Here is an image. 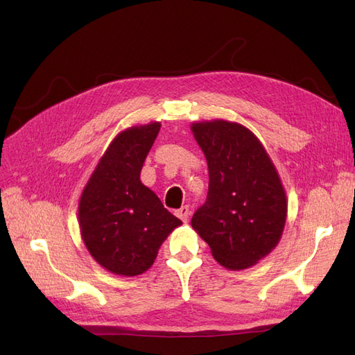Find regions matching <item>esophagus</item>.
I'll return each instance as SVG.
<instances>
[{"mask_svg": "<svg viewBox=\"0 0 355 355\" xmlns=\"http://www.w3.org/2000/svg\"><path fill=\"white\" fill-rule=\"evenodd\" d=\"M189 214H191V210H189L188 206H182L179 210H176V216L182 222H188L189 220Z\"/></svg>", "mask_w": 355, "mask_h": 355, "instance_id": "esophagus-1", "label": "esophagus"}]
</instances>
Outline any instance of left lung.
Returning a JSON list of instances; mask_svg holds the SVG:
<instances>
[{"label":"left lung","mask_w":355,"mask_h":355,"mask_svg":"<svg viewBox=\"0 0 355 355\" xmlns=\"http://www.w3.org/2000/svg\"><path fill=\"white\" fill-rule=\"evenodd\" d=\"M209 167L207 200L191 225L214 259L232 271L247 270L280 243L287 197L270 154L240 123L206 120L191 124Z\"/></svg>","instance_id":"1"}]
</instances>
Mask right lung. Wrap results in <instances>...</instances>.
I'll use <instances>...</instances> for the list:
<instances>
[{"instance_id":"add662e5","label":"right lung","mask_w":355,"mask_h":355,"mask_svg":"<svg viewBox=\"0 0 355 355\" xmlns=\"http://www.w3.org/2000/svg\"><path fill=\"white\" fill-rule=\"evenodd\" d=\"M161 123L118 133L99 158L78 201L81 240L93 259L115 275L136 277L153 266L161 244L182 220L141 180Z\"/></svg>"}]
</instances>
